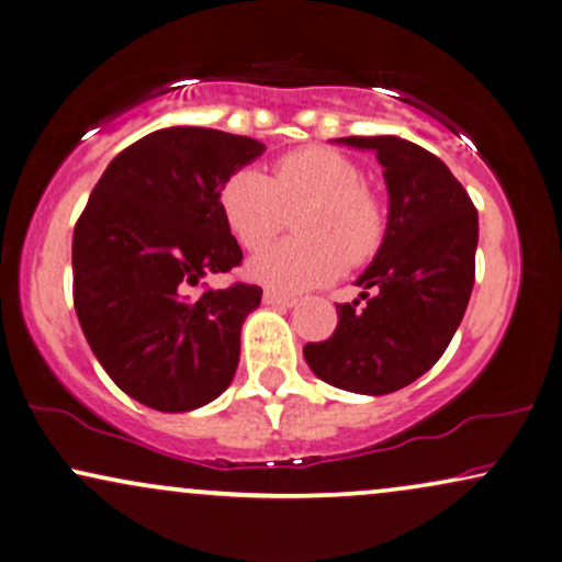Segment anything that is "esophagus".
I'll return each mask as SVG.
<instances>
[{
  "instance_id": "1",
  "label": "esophagus",
  "mask_w": 562,
  "mask_h": 562,
  "mask_svg": "<svg viewBox=\"0 0 562 562\" xmlns=\"http://www.w3.org/2000/svg\"><path fill=\"white\" fill-rule=\"evenodd\" d=\"M263 303L274 308H293L295 303H299V299H293V295H282L277 293V290H267V293H263Z\"/></svg>"
}]
</instances>
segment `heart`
<instances>
[{"label": "heart", "instance_id": "heart-1", "mask_svg": "<svg viewBox=\"0 0 562 562\" xmlns=\"http://www.w3.org/2000/svg\"><path fill=\"white\" fill-rule=\"evenodd\" d=\"M301 238L263 248L248 261L261 285L299 293L327 285L350 263L374 256L384 238V206L361 182L346 154L327 146L295 148L274 161L272 175L233 172L220 188V212L233 238L256 251L280 233L285 212Z\"/></svg>", "mask_w": 562, "mask_h": 562}]
</instances>
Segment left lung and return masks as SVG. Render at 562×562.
<instances>
[{
  "instance_id": "1",
  "label": "left lung",
  "mask_w": 562,
  "mask_h": 562,
  "mask_svg": "<svg viewBox=\"0 0 562 562\" xmlns=\"http://www.w3.org/2000/svg\"><path fill=\"white\" fill-rule=\"evenodd\" d=\"M369 148L390 195L380 251L356 280L353 303H337L329 340L303 358L319 380L358 395H387L429 371L461 324L476 274L479 214L442 159L397 135H348Z\"/></svg>"
}]
</instances>
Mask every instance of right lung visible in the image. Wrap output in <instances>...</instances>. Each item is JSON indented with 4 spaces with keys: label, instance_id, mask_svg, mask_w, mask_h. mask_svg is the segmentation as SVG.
Returning a JSON list of instances; mask_svg holds the SVG:
<instances>
[{
    "label": "right lung",
    "instance_id": "1",
    "mask_svg": "<svg viewBox=\"0 0 562 562\" xmlns=\"http://www.w3.org/2000/svg\"><path fill=\"white\" fill-rule=\"evenodd\" d=\"M263 144L212 127H165L120 151L72 233V301L93 356L133 401L201 408L233 382L240 327L261 288L188 295L243 261L220 212L229 175Z\"/></svg>",
    "mask_w": 562,
    "mask_h": 562
}]
</instances>
